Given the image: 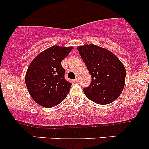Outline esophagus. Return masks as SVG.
Segmentation results:
<instances>
[{"label": "esophagus", "instance_id": "obj_1", "mask_svg": "<svg viewBox=\"0 0 149 149\" xmlns=\"http://www.w3.org/2000/svg\"><path fill=\"white\" fill-rule=\"evenodd\" d=\"M74 81L76 82V83H78V82H79V79H78L77 78H76V79L74 80Z\"/></svg>", "mask_w": 149, "mask_h": 149}]
</instances>
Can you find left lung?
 I'll return each instance as SVG.
<instances>
[{
  "label": "left lung",
  "mask_w": 149,
  "mask_h": 149,
  "mask_svg": "<svg viewBox=\"0 0 149 149\" xmlns=\"http://www.w3.org/2000/svg\"><path fill=\"white\" fill-rule=\"evenodd\" d=\"M77 49L91 76L90 85L83 90L87 98L100 104L115 101L125 86L123 64L116 55L101 47L90 44Z\"/></svg>",
  "instance_id": "8db88e82"
}]
</instances>
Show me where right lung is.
I'll list each match as a JSON object with an SVG mask.
<instances>
[{
	"label": "right lung",
	"mask_w": 149,
	"mask_h": 149,
	"mask_svg": "<svg viewBox=\"0 0 149 149\" xmlns=\"http://www.w3.org/2000/svg\"><path fill=\"white\" fill-rule=\"evenodd\" d=\"M73 47L52 46L39 54L30 63L25 77L26 88L35 102L50 108L65 99L71 83L65 79L63 60Z\"/></svg>",
	"instance_id": "obj_1"
}]
</instances>
